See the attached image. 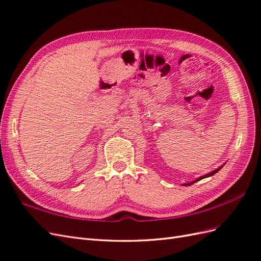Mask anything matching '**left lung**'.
Here are the masks:
<instances>
[{
    "label": "left lung",
    "mask_w": 261,
    "mask_h": 261,
    "mask_svg": "<svg viewBox=\"0 0 261 261\" xmlns=\"http://www.w3.org/2000/svg\"><path fill=\"white\" fill-rule=\"evenodd\" d=\"M225 164V163H224ZM223 164V165H224ZM223 165H221V167H219L218 169H216V170H213L212 172H209L208 174H204V175H202V176H200V177H198V178H196L195 180H193V181H189V183H184L183 184V186H189V185H192V184H194V183H196V181H198V180H200V179H202V178H206V177H209V176H212L213 174H216L217 172H219L221 169L223 168Z\"/></svg>",
    "instance_id": "1"
}]
</instances>
